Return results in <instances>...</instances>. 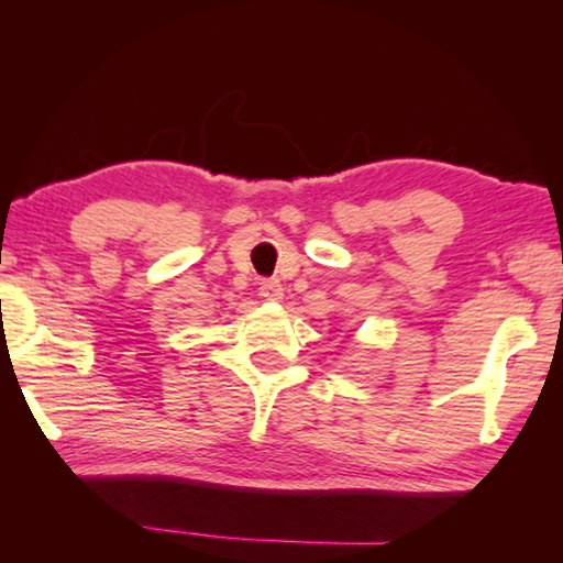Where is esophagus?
<instances>
[{"label":"esophagus","mask_w":563,"mask_h":563,"mask_svg":"<svg viewBox=\"0 0 563 563\" xmlns=\"http://www.w3.org/2000/svg\"><path fill=\"white\" fill-rule=\"evenodd\" d=\"M258 290H261V297H266V300H283V285H280V280H275V278L263 280Z\"/></svg>","instance_id":"1"}]
</instances>
